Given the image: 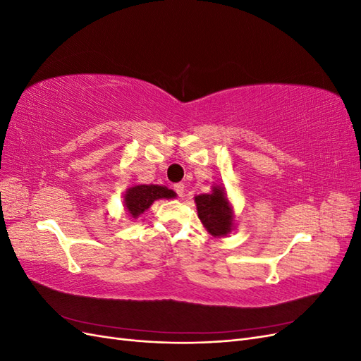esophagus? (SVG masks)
I'll return each mask as SVG.
<instances>
[{
	"instance_id": "34e87169",
	"label": "esophagus",
	"mask_w": 361,
	"mask_h": 361,
	"mask_svg": "<svg viewBox=\"0 0 361 361\" xmlns=\"http://www.w3.org/2000/svg\"><path fill=\"white\" fill-rule=\"evenodd\" d=\"M173 190H174V192L179 195V197H182V194L185 191V185L183 183H174L173 185Z\"/></svg>"
}]
</instances>
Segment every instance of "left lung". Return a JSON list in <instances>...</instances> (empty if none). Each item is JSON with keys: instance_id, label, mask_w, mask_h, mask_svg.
<instances>
[{"instance_id": "1", "label": "left lung", "mask_w": 361, "mask_h": 361, "mask_svg": "<svg viewBox=\"0 0 361 361\" xmlns=\"http://www.w3.org/2000/svg\"><path fill=\"white\" fill-rule=\"evenodd\" d=\"M194 200L200 221L211 235L226 236L232 231L233 214L223 188L214 187L212 192L200 194Z\"/></svg>"}]
</instances>
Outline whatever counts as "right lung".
Here are the masks:
<instances>
[{
	"mask_svg": "<svg viewBox=\"0 0 361 361\" xmlns=\"http://www.w3.org/2000/svg\"><path fill=\"white\" fill-rule=\"evenodd\" d=\"M176 195L173 190L159 185H135L125 194V206L133 218L143 214L158 199H171Z\"/></svg>",
	"mask_w": 361,
	"mask_h": 361,
	"instance_id": "right-lung-1",
	"label": "right lung"
}]
</instances>
